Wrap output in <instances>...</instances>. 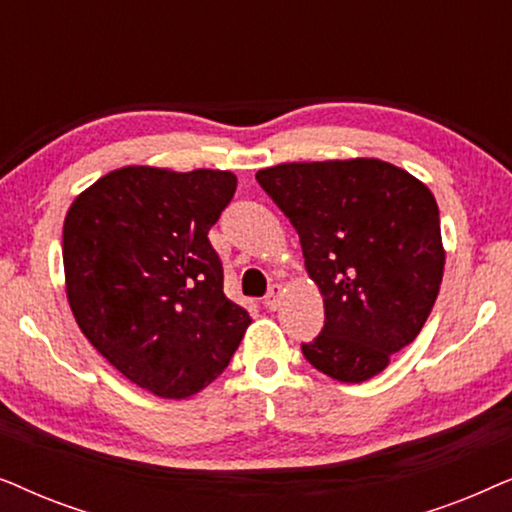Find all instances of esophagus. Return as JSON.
Listing matches in <instances>:
<instances>
[{"instance_id":"esophagus-1","label":"esophagus","mask_w":512,"mask_h":512,"mask_svg":"<svg viewBox=\"0 0 512 512\" xmlns=\"http://www.w3.org/2000/svg\"><path fill=\"white\" fill-rule=\"evenodd\" d=\"M279 296H282V284H272L268 289V296H265V300H263L265 307H268V310H277Z\"/></svg>"}]
</instances>
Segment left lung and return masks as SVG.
<instances>
[{
    "label": "left lung",
    "instance_id": "1",
    "mask_svg": "<svg viewBox=\"0 0 512 512\" xmlns=\"http://www.w3.org/2000/svg\"><path fill=\"white\" fill-rule=\"evenodd\" d=\"M256 181L296 228L324 296V328L303 342L305 359L349 384L382 373L422 331L443 282L433 193L377 158L284 163Z\"/></svg>",
    "mask_w": 512,
    "mask_h": 512
}]
</instances>
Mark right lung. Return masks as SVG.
Wrapping results in <instances>:
<instances>
[{"label": "right lung", "mask_w": 512, "mask_h": 512, "mask_svg": "<svg viewBox=\"0 0 512 512\" xmlns=\"http://www.w3.org/2000/svg\"><path fill=\"white\" fill-rule=\"evenodd\" d=\"M235 188L233 172L130 165L97 179L65 216L76 324L118 373L160 398L214 382L251 324L223 293L207 237Z\"/></svg>", "instance_id": "1"}]
</instances>
